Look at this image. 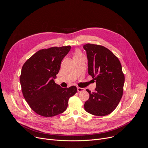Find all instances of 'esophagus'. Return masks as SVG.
<instances>
[{
    "instance_id": "obj_1",
    "label": "esophagus",
    "mask_w": 148,
    "mask_h": 148,
    "mask_svg": "<svg viewBox=\"0 0 148 148\" xmlns=\"http://www.w3.org/2000/svg\"><path fill=\"white\" fill-rule=\"evenodd\" d=\"M84 90H85V89L83 88H80V87H78V88H77V91H78V92L84 91Z\"/></svg>"
}]
</instances>
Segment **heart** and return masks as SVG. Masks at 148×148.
Instances as JSON below:
<instances>
[{
  "label": "heart",
  "instance_id": "heart-1",
  "mask_svg": "<svg viewBox=\"0 0 148 148\" xmlns=\"http://www.w3.org/2000/svg\"><path fill=\"white\" fill-rule=\"evenodd\" d=\"M82 56L81 52H80L79 50H77L74 53V57H78V56Z\"/></svg>",
  "mask_w": 148,
  "mask_h": 148
}]
</instances>
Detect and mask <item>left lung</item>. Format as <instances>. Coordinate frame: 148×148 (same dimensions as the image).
I'll return each instance as SVG.
<instances>
[{
    "mask_svg": "<svg viewBox=\"0 0 148 148\" xmlns=\"http://www.w3.org/2000/svg\"><path fill=\"white\" fill-rule=\"evenodd\" d=\"M88 59V74L96 80L95 91L87 89L90 97L85 110L93 115L111 113L123 96L125 75L118 58L107 48L99 45H84Z\"/></svg>",
    "mask_w": 148,
    "mask_h": 148,
    "instance_id": "8db88e82",
    "label": "left lung"
}]
</instances>
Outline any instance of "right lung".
Returning <instances> with one entry per match:
<instances>
[{
  "label": "right lung",
  "mask_w": 148,
  "mask_h": 148,
  "mask_svg": "<svg viewBox=\"0 0 148 148\" xmlns=\"http://www.w3.org/2000/svg\"><path fill=\"white\" fill-rule=\"evenodd\" d=\"M71 46L39 50L22 68L20 83L23 96L32 110L44 117L63 113L69 99L77 92L74 86L62 88L54 82L61 62Z\"/></svg>",
  "instance_id": "right-lung-1"
}]
</instances>
